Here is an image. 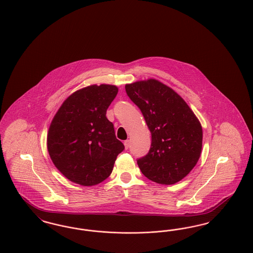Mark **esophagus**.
Returning a JSON list of instances; mask_svg holds the SVG:
<instances>
[{"mask_svg":"<svg viewBox=\"0 0 253 253\" xmlns=\"http://www.w3.org/2000/svg\"><path fill=\"white\" fill-rule=\"evenodd\" d=\"M124 146H125V149L128 150L129 147H130V140H125L124 141Z\"/></svg>","mask_w":253,"mask_h":253,"instance_id":"1","label":"esophagus"}]
</instances>
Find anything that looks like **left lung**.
<instances>
[{
	"mask_svg": "<svg viewBox=\"0 0 253 253\" xmlns=\"http://www.w3.org/2000/svg\"><path fill=\"white\" fill-rule=\"evenodd\" d=\"M152 133L149 153L137 159L150 180L172 185L196 165L202 150V126L176 92L155 79L125 85Z\"/></svg>",
	"mask_w": 253,
	"mask_h": 253,
	"instance_id": "left-lung-1",
	"label": "left lung"
}]
</instances>
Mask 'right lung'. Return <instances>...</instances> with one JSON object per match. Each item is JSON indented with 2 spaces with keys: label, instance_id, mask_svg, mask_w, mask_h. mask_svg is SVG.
I'll return each mask as SVG.
<instances>
[{
  "label": "right lung",
  "instance_id": "right-lung-1",
  "mask_svg": "<svg viewBox=\"0 0 253 253\" xmlns=\"http://www.w3.org/2000/svg\"><path fill=\"white\" fill-rule=\"evenodd\" d=\"M115 85H90L61 104L49 127L47 150L54 165L70 181L94 186L111 174L124 145L116 137L106 111Z\"/></svg>",
  "mask_w": 253,
  "mask_h": 253
}]
</instances>
